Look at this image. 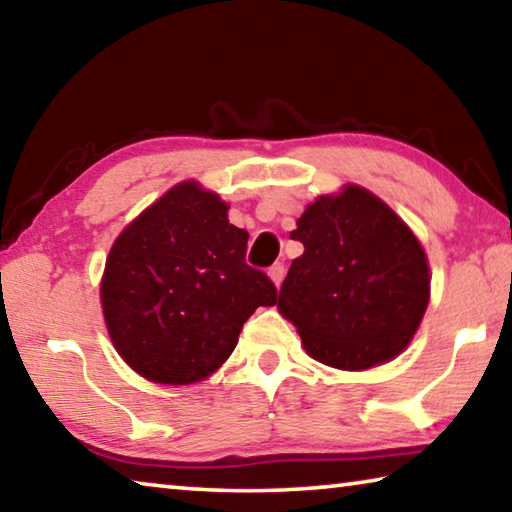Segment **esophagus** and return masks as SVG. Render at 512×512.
<instances>
[{
	"label": "esophagus",
	"instance_id": "34e87169",
	"mask_svg": "<svg viewBox=\"0 0 512 512\" xmlns=\"http://www.w3.org/2000/svg\"><path fill=\"white\" fill-rule=\"evenodd\" d=\"M268 277H271V282L275 284V287H280L284 280V264H273L271 268H268Z\"/></svg>",
	"mask_w": 512,
	"mask_h": 512
}]
</instances>
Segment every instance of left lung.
<instances>
[{"instance_id":"left-lung-1","label":"left lung","mask_w":512,"mask_h":512,"mask_svg":"<svg viewBox=\"0 0 512 512\" xmlns=\"http://www.w3.org/2000/svg\"><path fill=\"white\" fill-rule=\"evenodd\" d=\"M277 311L293 323L311 359L368 370L409 348L431 296L420 239L370 189L348 183L305 207Z\"/></svg>"}]
</instances>
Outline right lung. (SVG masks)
Returning <instances> with one entry per match:
<instances>
[{
	"mask_svg": "<svg viewBox=\"0 0 512 512\" xmlns=\"http://www.w3.org/2000/svg\"><path fill=\"white\" fill-rule=\"evenodd\" d=\"M198 180L167 189L119 232L99 296L112 345L137 375L164 386L203 381L235 350L277 291L246 264L248 232Z\"/></svg>",
	"mask_w": 512,
	"mask_h": 512,
	"instance_id": "add662e5",
	"label": "right lung"
}]
</instances>
